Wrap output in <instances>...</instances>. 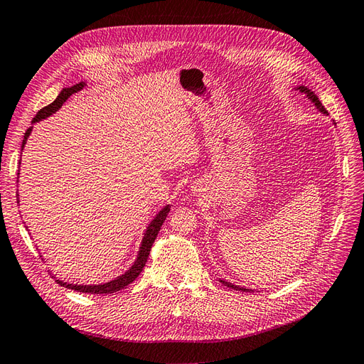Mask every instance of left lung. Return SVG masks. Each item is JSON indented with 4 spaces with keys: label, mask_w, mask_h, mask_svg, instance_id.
I'll list each match as a JSON object with an SVG mask.
<instances>
[{
    "label": "left lung",
    "mask_w": 364,
    "mask_h": 364,
    "mask_svg": "<svg viewBox=\"0 0 364 364\" xmlns=\"http://www.w3.org/2000/svg\"><path fill=\"white\" fill-rule=\"evenodd\" d=\"M296 91H299V92H302V94H305L306 97H308V100H311L313 103H314V106L318 109V111H321L322 114H326L328 115V112H326V109L322 106V103H321V100H318L317 98V95L311 91V90H308L306 86H297L296 87ZM336 124V123H334ZM220 282H222L223 285H226V287H229V289H232V290H238V291H252V290H249V289H243V287H238V285H234V284H230V282H226V281H223V279H220Z\"/></svg>",
    "instance_id": "8db88e82"
}]
</instances>
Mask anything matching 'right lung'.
Returning <instances> with one entry per match:
<instances>
[{"label": "right lung", "instance_id": "add662e5", "mask_svg": "<svg viewBox=\"0 0 364 364\" xmlns=\"http://www.w3.org/2000/svg\"><path fill=\"white\" fill-rule=\"evenodd\" d=\"M85 82H80L77 83L71 87H63V90L60 91V94L58 95L56 100H54L51 105L42 107L41 111L36 114V117L33 118L31 123H38V121L47 118L50 115H53L56 111H59V109L62 107V105L68 100V98L74 94V92H79L80 90H83L85 87ZM31 129L33 127H28L26 135H24V141H23V147L26 146V141L28 138V135L31 134ZM170 213V205H167L165 208H162L161 211L156 214V217L151 220L149 228L146 229L144 232V238H142V243H141V247H139V252H138V257L134 262V266H132L126 273L121 274V277L109 281L106 284H95V285H77V284H68V282H63L60 279H56V282L59 285H62V287L65 289H71V290H75V291H80V293H87V294H109V293H115L121 289H126L129 284L134 282L138 277L139 273L142 272V269H144L146 262H147V258L150 255V249L153 246V243H155L156 240V235L159 232V229L164 223V220L167 218V214Z\"/></svg>", "mask_w": 364, "mask_h": 364}]
</instances>
